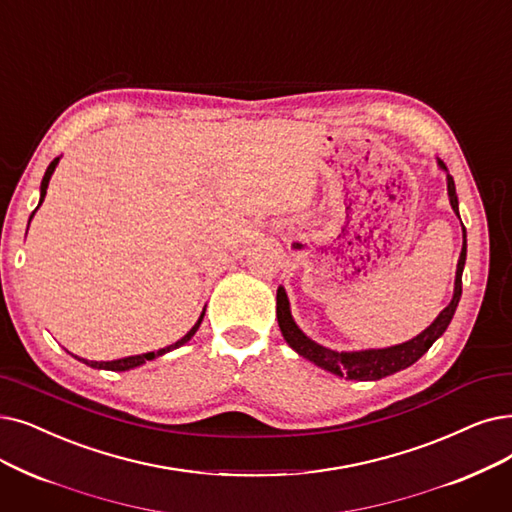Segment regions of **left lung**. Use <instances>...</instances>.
I'll use <instances>...</instances> for the list:
<instances>
[{"label":"left lung","mask_w":512,"mask_h":512,"mask_svg":"<svg viewBox=\"0 0 512 512\" xmlns=\"http://www.w3.org/2000/svg\"><path fill=\"white\" fill-rule=\"evenodd\" d=\"M437 165L448 173V167L443 165V161L437 159ZM448 196H450V205L454 213L458 215V196H456V186H454V177L448 173ZM460 217V215H458ZM464 261H466V230L462 226V251L458 259V268H456V280H454V297L448 303V307H443L441 314L433 320L431 326L416 335L414 339L402 343V345H393L385 349H362V351H335L328 349L316 341H311L305 332L297 326L291 314V303H288L284 286H278L276 293V318L278 326L284 341L291 345L299 355H303L305 360L314 362L316 366L337 374L345 376V379L351 381H379L385 379L389 374H395L399 370H404L412 366L416 360H420L422 355L429 351V347L446 332L450 326L454 311L458 307L460 295H462V270H464Z\"/></svg>","instance_id":"left-lung-1"}]
</instances>
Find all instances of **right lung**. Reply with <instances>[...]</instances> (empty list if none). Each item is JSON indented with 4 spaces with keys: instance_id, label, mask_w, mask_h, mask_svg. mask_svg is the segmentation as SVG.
<instances>
[{
    "instance_id": "right-lung-1",
    "label": "right lung",
    "mask_w": 512,
    "mask_h": 512,
    "mask_svg": "<svg viewBox=\"0 0 512 512\" xmlns=\"http://www.w3.org/2000/svg\"><path fill=\"white\" fill-rule=\"evenodd\" d=\"M58 161H60V157H56L52 163H50V167L46 169V175H43V180H41V196H39V205L43 203V198H46V192H48V184H50V177H52V173H54V169H56V165H58ZM39 205H37V209H39ZM35 209V211H37ZM35 211L31 213V219H33V215H35ZM31 219H29V224H31ZM203 316H205V311L201 314V318H198V322L186 332V335L180 339V341H175L173 345H169V347H163V349H159V351H150V353H142V355H129V358H121V360H113V362H87V360H83V358H75L79 360V362H83V364H87V366H92V368H98V370H113V372H123V370H131V368H138V366H142V364H146L148 360H154V358H159V355H165V353H169L171 349H177V347H182L184 343H188L192 337H194V332L198 330V326H201V322H203Z\"/></svg>"
}]
</instances>
